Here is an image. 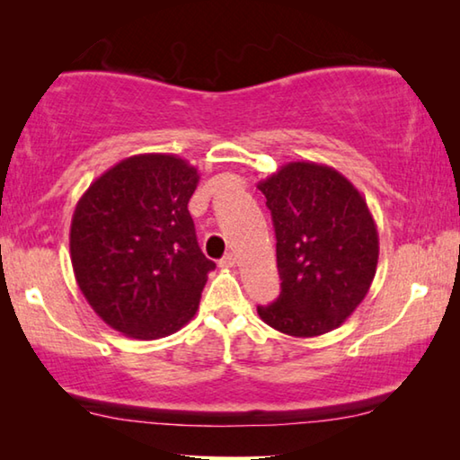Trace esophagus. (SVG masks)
Masks as SVG:
<instances>
[{"label": "esophagus", "instance_id": "obj_1", "mask_svg": "<svg viewBox=\"0 0 460 460\" xmlns=\"http://www.w3.org/2000/svg\"><path fill=\"white\" fill-rule=\"evenodd\" d=\"M235 263H237L235 255H233V253H227V255H225V258L219 261V266H221V268H225V270H231V268H235Z\"/></svg>", "mask_w": 460, "mask_h": 460}]
</instances>
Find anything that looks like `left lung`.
I'll return each mask as SVG.
<instances>
[{"mask_svg":"<svg viewBox=\"0 0 460 460\" xmlns=\"http://www.w3.org/2000/svg\"><path fill=\"white\" fill-rule=\"evenodd\" d=\"M276 229L282 292L258 314L298 339L337 329L367 296L379 258L377 225L361 192L339 170L288 162L260 181Z\"/></svg>","mask_w":460,"mask_h":460,"instance_id":"obj_1","label":"left lung"}]
</instances>
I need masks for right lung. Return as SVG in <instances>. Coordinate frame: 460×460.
Instances as JSON below:
<instances>
[{
    "mask_svg": "<svg viewBox=\"0 0 460 460\" xmlns=\"http://www.w3.org/2000/svg\"><path fill=\"white\" fill-rule=\"evenodd\" d=\"M199 178L174 154H137L105 170L76 202L75 279L101 321L126 337H168L197 314L215 270L189 213Z\"/></svg>",
    "mask_w": 460,
    "mask_h": 460,
    "instance_id": "obj_1",
    "label": "right lung"
}]
</instances>
